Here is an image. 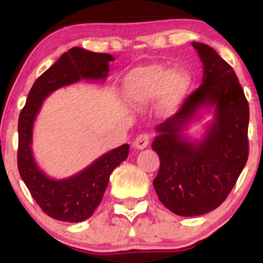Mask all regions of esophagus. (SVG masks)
<instances>
[{
	"label": "esophagus",
	"mask_w": 263,
	"mask_h": 263,
	"mask_svg": "<svg viewBox=\"0 0 263 263\" xmlns=\"http://www.w3.org/2000/svg\"><path fill=\"white\" fill-rule=\"evenodd\" d=\"M149 140H151V135L142 134L140 136H137V138H136L134 142V146L138 149H143L149 144Z\"/></svg>",
	"instance_id": "34e87169"
}]
</instances>
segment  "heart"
I'll return each instance as SVG.
<instances>
[{"label": "heart", "instance_id": "b5f03b06", "mask_svg": "<svg viewBox=\"0 0 263 263\" xmlns=\"http://www.w3.org/2000/svg\"><path fill=\"white\" fill-rule=\"evenodd\" d=\"M192 79L183 69L168 70L162 64L140 66L129 71L123 80V91L136 107H143L159 98L161 107L171 111L188 92Z\"/></svg>", "mask_w": 263, "mask_h": 263}]
</instances>
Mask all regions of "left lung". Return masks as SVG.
<instances>
[{"mask_svg": "<svg viewBox=\"0 0 263 263\" xmlns=\"http://www.w3.org/2000/svg\"><path fill=\"white\" fill-rule=\"evenodd\" d=\"M204 65L203 84L176 115L157 126L152 149L161 167L153 180L158 199L180 216L216 209L236 184L249 158L250 108L234 69L209 45L193 42ZM214 106V121L200 142L182 129L199 108Z\"/></svg>", "mask_w": 263, "mask_h": 263, "instance_id": "8db88e82", "label": "left lung"}]
</instances>
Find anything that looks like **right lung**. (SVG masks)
<instances>
[{"mask_svg":"<svg viewBox=\"0 0 263 263\" xmlns=\"http://www.w3.org/2000/svg\"><path fill=\"white\" fill-rule=\"evenodd\" d=\"M114 57L74 47L63 54L33 84L18 120L17 165L23 182L41 209L50 218L65 222L89 219L100 204L112 171L128 156L129 146L122 144L96 159L75 176L55 180L45 176L32 155L33 122L43 100L59 87L81 79H105Z\"/></svg>","mask_w":263,"mask_h":263,"instance_id":"right-lung-1","label":"right lung"}]
</instances>
